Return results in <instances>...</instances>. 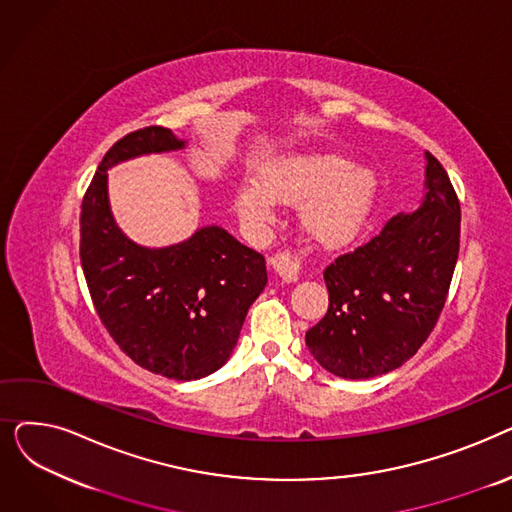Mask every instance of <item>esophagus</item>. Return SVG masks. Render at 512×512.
Returning a JSON list of instances; mask_svg holds the SVG:
<instances>
[{
  "mask_svg": "<svg viewBox=\"0 0 512 512\" xmlns=\"http://www.w3.org/2000/svg\"><path fill=\"white\" fill-rule=\"evenodd\" d=\"M270 265L274 267V272L284 280V282H294L299 278V261L290 251H280L270 259Z\"/></svg>",
  "mask_w": 512,
  "mask_h": 512,
  "instance_id": "esophagus-1",
  "label": "esophagus"
}]
</instances>
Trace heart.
<instances>
[{
  "mask_svg": "<svg viewBox=\"0 0 512 512\" xmlns=\"http://www.w3.org/2000/svg\"><path fill=\"white\" fill-rule=\"evenodd\" d=\"M259 184L236 188L234 205L242 222L265 228L274 220V201L301 207L305 232L328 247L346 245L369 220L378 197V178L338 153L288 155L257 172Z\"/></svg>",
  "mask_w": 512,
  "mask_h": 512,
  "instance_id": "obj_1",
  "label": "heart"
}]
</instances>
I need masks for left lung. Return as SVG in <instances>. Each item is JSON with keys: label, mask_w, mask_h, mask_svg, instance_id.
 Returning a JSON list of instances; mask_svg holds the SVG:
<instances>
[{"label": "left lung", "mask_w": 512, "mask_h": 512, "mask_svg": "<svg viewBox=\"0 0 512 512\" xmlns=\"http://www.w3.org/2000/svg\"><path fill=\"white\" fill-rule=\"evenodd\" d=\"M425 195L324 272L328 313L305 342L338 378L367 380L409 361L432 334L459 259L461 203L440 161L425 153Z\"/></svg>", "instance_id": "left-lung-1"}]
</instances>
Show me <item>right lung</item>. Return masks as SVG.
<instances>
[{"label": "right lung", "instance_id": "1", "mask_svg": "<svg viewBox=\"0 0 512 512\" xmlns=\"http://www.w3.org/2000/svg\"><path fill=\"white\" fill-rule=\"evenodd\" d=\"M170 128H139L112 145L80 205V263L105 330L134 363L170 380L220 369L267 284L261 253L207 226L180 245L147 249L116 226L107 170L124 159L182 149Z\"/></svg>", "mask_w": 512, "mask_h": 512}]
</instances>
